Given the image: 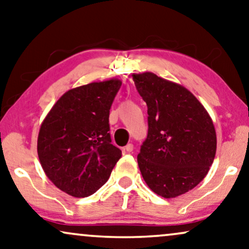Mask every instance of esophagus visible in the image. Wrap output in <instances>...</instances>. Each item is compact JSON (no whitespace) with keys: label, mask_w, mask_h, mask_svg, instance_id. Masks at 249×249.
<instances>
[{"label":"esophagus","mask_w":249,"mask_h":249,"mask_svg":"<svg viewBox=\"0 0 249 249\" xmlns=\"http://www.w3.org/2000/svg\"><path fill=\"white\" fill-rule=\"evenodd\" d=\"M124 152H127V153H130V152H132V151H134V145H132L131 143H129L127 146H125L124 148Z\"/></svg>","instance_id":"obj_1"}]
</instances>
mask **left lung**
Instances as JSON below:
<instances>
[{
    "label": "left lung",
    "instance_id": "left-lung-1",
    "mask_svg": "<svg viewBox=\"0 0 249 249\" xmlns=\"http://www.w3.org/2000/svg\"><path fill=\"white\" fill-rule=\"evenodd\" d=\"M147 106V137L137 156L148 188L163 198L190 191L207 175L216 132L205 107L184 87L146 72L132 75Z\"/></svg>",
    "mask_w": 249,
    "mask_h": 249
}]
</instances>
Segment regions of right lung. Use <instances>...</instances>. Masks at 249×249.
Segmentation results:
<instances>
[{"mask_svg":"<svg viewBox=\"0 0 249 249\" xmlns=\"http://www.w3.org/2000/svg\"><path fill=\"white\" fill-rule=\"evenodd\" d=\"M120 87V80H108L71 89L42 122L37 138L41 166L70 196L95 193L121 158L108 132L109 109Z\"/></svg>","mask_w":249,"mask_h":249,"instance_id":"1","label":"right lung"}]
</instances>
